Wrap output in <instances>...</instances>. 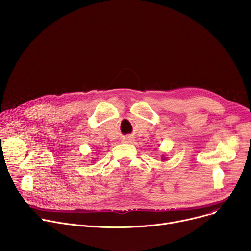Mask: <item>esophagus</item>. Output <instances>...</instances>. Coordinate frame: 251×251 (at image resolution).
I'll use <instances>...</instances> for the list:
<instances>
[{"mask_svg":"<svg viewBox=\"0 0 251 251\" xmlns=\"http://www.w3.org/2000/svg\"><path fill=\"white\" fill-rule=\"evenodd\" d=\"M126 140H131V137H127V138H126Z\"/></svg>","mask_w":251,"mask_h":251,"instance_id":"1","label":"esophagus"}]
</instances>
